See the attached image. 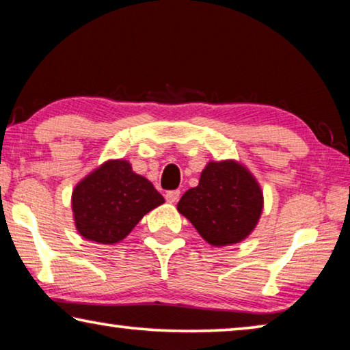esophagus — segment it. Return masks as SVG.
<instances>
[{"mask_svg": "<svg viewBox=\"0 0 350 350\" xmlns=\"http://www.w3.org/2000/svg\"><path fill=\"white\" fill-rule=\"evenodd\" d=\"M179 198H180L179 189H174V191H167V194H165V199H167L170 204H176L177 200H179Z\"/></svg>", "mask_w": 350, "mask_h": 350, "instance_id": "esophagus-1", "label": "esophagus"}]
</instances>
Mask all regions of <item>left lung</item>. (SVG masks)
I'll use <instances>...</instances> for the list:
<instances>
[{"label":"left lung","instance_id":"1","mask_svg":"<svg viewBox=\"0 0 350 350\" xmlns=\"http://www.w3.org/2000/svg\"><path fill=\"white\" fill-rule=\"evenodd\" d=\"M262 208L264 196L256 177L232 159L206 163L199 185L189 188L177 204V211L213 247L238 244L248 238Z\"/></svg>","mask_w":350,"mask_h":350}]
</instances>
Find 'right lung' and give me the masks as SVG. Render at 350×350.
<instances>
[{"instance_id": "obj_1", "label": "right lung", "mask_w": 350, "mask_h": 350, "mask_svg": "<svg viewBox=\"0 0 350 350\" xmlns=\"http://www.w3.org/2000/svg\"><path fill=\"white\" fill-rule=\"evenodd\" d=\"M75 228L83 238L112 245L126 238L165 199L125 159L106 161L72 189Z\"/></svg>"}]
</instances>
